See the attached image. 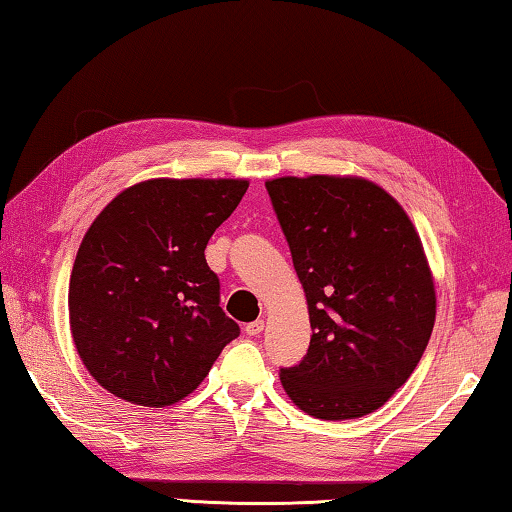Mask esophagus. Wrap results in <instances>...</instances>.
<instances>
[{
	"label": "esophagus",
	"instance_id": "esophagus-1",
	"mask_svg": "<svg viewBox=\"0 0 512 512\" xmlns=\"http://www.w3.org/2000/svg\"><path fill=\"white\" fill-rule=\"evenodd\" d=\"M264 330V319H257V321H253V323H248L246 326V335H250V337H255V335H259V332Z\"/></svg>",
	"mask_w": 512,
	"mask_h": 512
}]
</instances>
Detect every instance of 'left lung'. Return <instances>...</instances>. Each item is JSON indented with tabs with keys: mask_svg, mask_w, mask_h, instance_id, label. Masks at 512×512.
<instances>
[{
	"mask_svg": "<svg viewBox=\"0 0 512 512\" xmlns=\"http://www.w3.org/2000/svg\"><path fill=\"white\" fill-rule=\"evenodd\" d=\"M266 191L312 326L305 358L280 369L282 387L316 419L369 415L410 378L435 326L433 273L415 225L364 177H275Z\"/></svg>",
	"mask_w": 512,
	"mask_h": 512,
	"instance_id": "8db88e82",
	"label": "left lung"
}]
</instances>
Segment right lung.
<instances>
[{"instance_id":"obj_1","label":"right lung","mask_w":512,"mask_h":512,"mask_svg":"<svg viewBox=\"0 0 512 512\" xmlns=\"http://www.w3.org/2000/svg\"><path fill=\"white\" fill-rule=\"evenodd\" d=\"M246 189L157 177L118 193L88 227L70 273V332L113 396L145 408L182 401L239 337L205 248Z\"/></svg>"}]
</instances>
